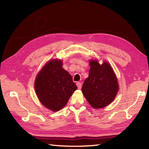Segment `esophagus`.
Returning <instances> with one entry per match:
<instances>
[{
  "label": "esophagus",
  "mask_w": 149,
  "mask_h": 149,
  "mask_svg": "<svg viewBox=\"0 0 149 149\" xmlns=\"http://www.w3.org/2000/svg\"><path fill=\"white\" fill-rule=\"evenodd\" d=\"M76 84H77V88H78V89H81V87H82V84H81V83H79V82H77V83H76Z\"/></svg>",
  "instance_id": "34e87169"
}]
</instances>
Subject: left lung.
Listing matches in <instances>:
<instances>
[{"label": "left lung", "mask_w": 149, "mask_h": 149, "mask_svg": "<svg viewBox=\"0 0 149 149\" xmlns=\"http://www.w3.org/2000/svg\"><path fill=\"white\" fill-rule=\"evenodd\" d=\"M89 65V75L82 86V92L93 108H104L113 102L118 92V79L107 61L100 64L98 59H91Z\"/></svg>", "instance_id": "left-lung-1"}]
</instances>
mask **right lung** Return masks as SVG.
Instances as JSON below:
<instances>
[{
    "label": "right lung",
    "mask_w": 149,
    "mask_h": 149,
    "mask_svg": "<svg viewBox=\"0 0 149 149\" xmlns=\"http://www.w3.org/2000/svg\"><path fill=\"white\" fill-rule=\"evenodd\" d=\"M77 87L72 75L63 68V61L50 59L38 73L34 90L42 105L53 112L64 107Z\"/></svg>",
    "instance_id": "right-lung-1"
}]
</instances>
